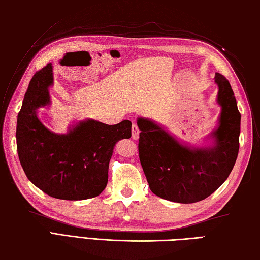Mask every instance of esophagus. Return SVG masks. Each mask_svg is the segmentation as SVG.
<instances>
[{"instance_id": "esophagus-1", "label": "esophagus", "mask_w": 260, "mask_h": 260, "mask_svg": "<svg viewBox=\"0 0 260 260\" xmlns=\"http://www.w3.org/2000/svg\"><path fill=\"white\" fill-rule=\"evenodd\" d=\"M139 137H140L139 126H137L136 123H133V124H132V139L139 140Z\"/></svg>"}]
</instances>
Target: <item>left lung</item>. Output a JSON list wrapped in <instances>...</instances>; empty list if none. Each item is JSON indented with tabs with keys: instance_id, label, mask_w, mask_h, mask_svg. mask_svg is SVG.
Returning a JSON list of instances; mask_svg holds the SVG:
<instances>
[{
	"instance_id": "left-lung-1",
	"label": "left lung",
	"mask_w": 260,
	"mask_h": 260,
	"mask_svg": "<svg viewBox=\"0 0 260 260\" xmlns=\"http://www.w3.org/2000/svg\"><path fill=\"white\" fill-rule=\"evenodd\" d=\"M221 106L211 144L193 147L181 143L162 126L140 117V161L151 191L165 200L194 203L204 200L227 180L239 152L241 115L228 79L215 74Z\"/></svg>"
}]
</instances>
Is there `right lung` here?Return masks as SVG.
I'll return each mask as SVG.
<instances>
[{
  "label": "right lung",
  "instance_id": "add662e5",
  "mask_svg": "<svg viewBox=\"0 0 260 260\" xmlns=\"http://www.w3.org/2000/svg\"><path fill=\"white\" fill-rule=\"evenodd\" d=\"M52 66L35 74L18 114L16 146L20 163L33 184L61 200H86L101 194L108 182L114 146L132 136V123L106 125L80 120L66 134L53 133L38 118V109L50 104Z\"/></svg>",
  "mask_w": 260,
  "mask_h": 260
}]
</instances>
